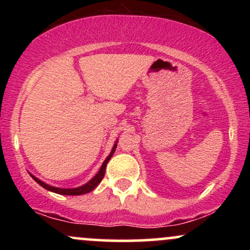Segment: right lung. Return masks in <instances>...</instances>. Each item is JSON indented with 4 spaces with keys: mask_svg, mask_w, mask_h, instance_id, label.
Returning <instances> with one entry per match:
<instances>
[{
    "mask_svg": "<svg viewBox=\"0 0 250 250\" xmlns=\"http://www.w3.org/2000/svg\"><path fill=\"white\" fill-rule=\"evenodd\" d=\"M116 147H117V140H116L115 145L113 146V149H111L110 154L108 155L107 159H105L104 162L102 163L101 168H100V170L97 171V174L90 181H88V182L84 183V185H83V186H80V187H76V188L53 187V186L47 185V183H44V182H43V181H41L40 179H37V177L34 176L33 174H30V173L29 174H30V176L33 177V179L35 180L40 186H41V187H43L44 189H47V190H49V191H53V193H56V194H60V195H83V194L90 193V191L94 190V189H95L97 186H99V183L102 181L103 176H104V173H105V167H107L109 160L111 159L113 154L115 153Z\"/></svg>",
    "mask_w": 250,
    "mask_h": 250,
    "instance_id": "add662e5",
    "label": "right lung"
}]
</instances>
